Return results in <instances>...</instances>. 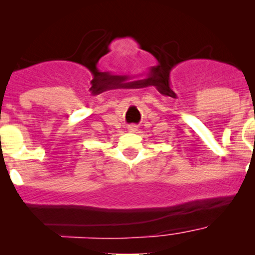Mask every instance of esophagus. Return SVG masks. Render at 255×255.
Segmentation results:
<instances>
[{"label": "esophagus", "mask_w": 255, "mask_h": 255, "mask_svg": "<svg viewBox=\"0 0 255 255\" xmlns=\"http://www.w3.org/2000/svg\"><path fill=\"white\" fill-rule=\"evenodd\" d=\"M128 131H129V133H135V131L137 130V126H135V125H129L128 126Z\"/></svg>", "instance_id": "esophagus-1"}]
</instances>
